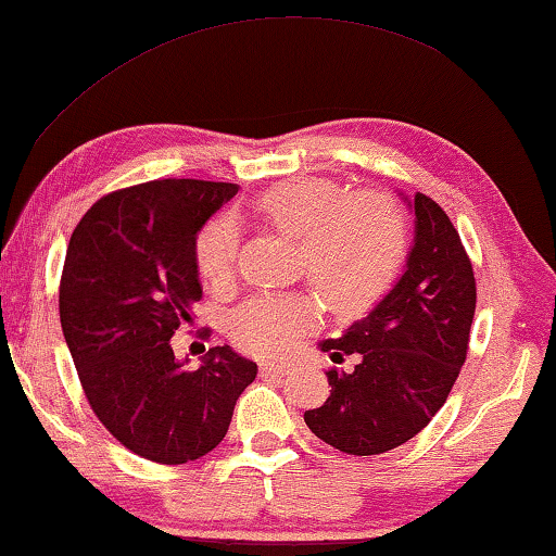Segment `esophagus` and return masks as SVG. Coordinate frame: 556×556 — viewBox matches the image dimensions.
<instances>
[{"mask_svg": "<svg viewBox=\"0 0 556 556\" xmlns=\"http://www.w3.org/2000/svg\"><path fill=\"white\" fill-rule=\"evenodd\" d=\"M260 374L262 376H285L287 374V366L269 364V361H264V364H260Z\"/></svg>", "mask_w": 556, "mask_h": 556, "instance_id": "1", "label": "esophagus"}]
</instances>
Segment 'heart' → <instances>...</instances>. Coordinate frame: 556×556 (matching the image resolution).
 I'll return each instance as SVG.
<instances>
[{"label":"heart","instance_id":"b5f03b06","mask_svg":"<svg viewBox=\"0 0 556 556\" xmlns=\"http://www.w3.org/2000/svg\"><path fill=\"white\" fill-rule=\"evenodd\" d=\"M277 230L302 240V264L312 285L337 312H358L393 285L408 252V227L383 192H349L326 178L271 185L257 200ZM240 230L230 215L213 217L195 237L202 279L227 287L235 277ZM321 314L312 296L262 294L235 306L227 329L247 354L277 358L316 329Z\"/></svg>","mask_w":556,"mask_h":556}]
</instances>
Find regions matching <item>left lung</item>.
Here are the masks:
<instances>
[{
	"label": "left lung",
	"mask_w": 556,
	"mask_h": 556,
	"mask_svg": "<svg viewBox=\"0 0 556 556\" xmlns=\"http://www.w3.org/2000/svg\"><path fill=\"white\" fill-rule=\"evenodd\" d=\"M408 200V198H405ZM416 235L405 271L364 319L319 346L354 371H326L331 393L304 420L349 455H381L416 438L443 408L468 356L475 275L445 210L422 192L410 202Z\"/></svg>",
	"instance_id": "obj_1"
}]
</instances>
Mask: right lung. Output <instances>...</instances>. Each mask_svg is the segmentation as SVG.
I'll return each mask as SVG.
<instances>
[{"mask_svg":"<svg viewBox=\"0 0 556 556\" xmlns=\"http://www.w3.org/2000/svg\"><path fill=\"white\" fill-rule=\"evenodd\" d=\"M235 182L151 180L93 202L76 225L59 316L88 405L123 447L182 465L223 443L257 364L210 349L190 371L170 346L202 287L195 237Z\"/></svg>","mask_w":556,"mask_h":556,"instance_id":"1","label":"right lung"}]
</instances>
